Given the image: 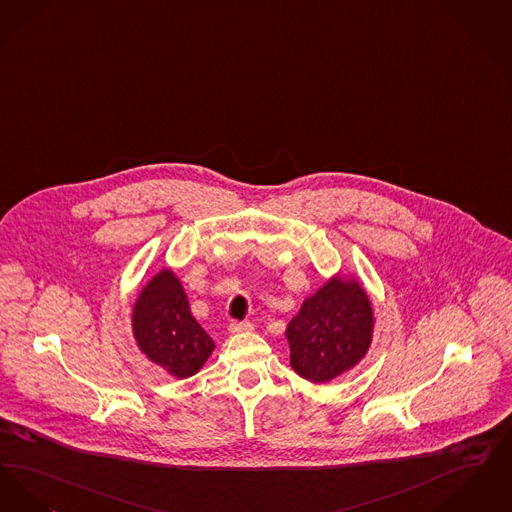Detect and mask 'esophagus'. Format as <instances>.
Here are the masks:
<instances>
[{
  "label": "esophagus",
  "mask_w": 512,
  "mask_h": 512,
  "mask_svg": "<svg viewBox=\"0 0 512 512\" xmlns=\"http://www.w3.org/2000/svg\"><path fill=\"white\" fill-rule=\"evenodd\" d=\"M229 333L231 334H241V333H248V331H252L254 329V325L252 323H248V321H231L229 323Z\"/></svg>",
  "instance_id": "esophagus-1"
}]
</instances>
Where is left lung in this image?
Returning <instances> with one entry per match:
<instances>
[{
    "mask_svg": "<svg viewBox=\"0 0 512 512\" xmlns=\"http://www.w3.org/2000/svg\"><path fill=\"white\" fill-rule=\"evenodd\" d=\"M373 334L375 310L369 292L354 273H334L306 296L287 325L290 365L300 377L325 384L367 356Z\"/></svg>",
    "mask_w": 512,
    "mask_h": 512,
    "instance_id": "8db88e82",
    "label": "left lung"
}]
</instances>
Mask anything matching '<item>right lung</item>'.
Segmentation results:
<instances>
[{
    "label": "right lung",
    "instance_id": "obj_1",
    "mask_svg": "<svg viewBox=\"0 0 512 512\" xmlns=\"http://www.w3.org/2000/svg\"><path fill=\"white\" fill-rule=\"evenodd\" d=\"M132 334L139 352L170 377H193L216 344L191 315L183 283L170 266L141 287L132 308Z\"/></svg>",
    "mask_w": 512,
    "mask_h": 512
}]
</instances>
